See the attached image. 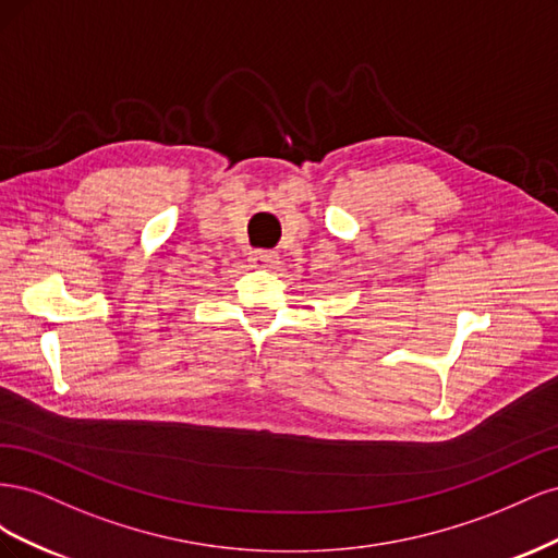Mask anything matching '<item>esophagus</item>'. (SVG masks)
I'll return each mask as SVG.
<instances>
[{
  "label": "esophagus",
  "instance_id": "esophagus-1",
  "mask_svg": "<svg viewBox=\"0 0 558 558\" xmlns=\"http://www.w3.org/2000/svg\"><path fill=\"white\" fill-rule=\"evenodd\" d=\"M248 263H251V267H256V269H272V267L279 265V256L275 251L256 248V251H251Z\"/></svg>",
  "mask_w": 558,
  "mask_h": 558
}]
</instances>
